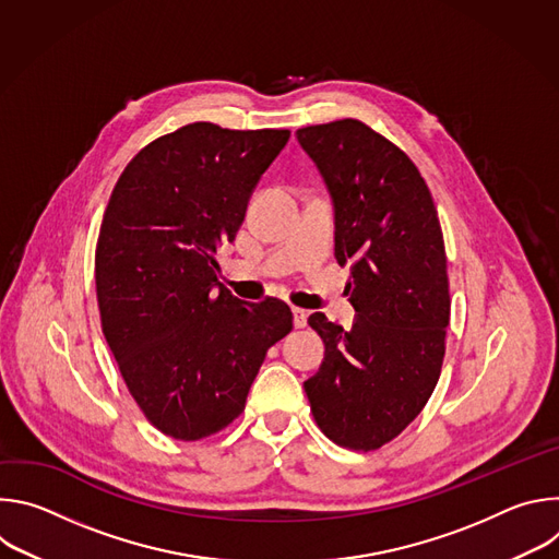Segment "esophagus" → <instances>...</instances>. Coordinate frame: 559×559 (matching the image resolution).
Masks as SVG:
<instances>
[{"label": "esophagus", "instance_id": "esophagus-1", "mask_svg": "<svg viewBox=\"0 0 559 559\" xmlns=\"http://www.w3.org/2000/svg\"><path fill=\"white\" fill-rule=\"evenodd\" d=\"M292 313H294V328L300 330L307 325V311L300 309V307H292Z\"/></svg>", "mask_w": 559, "mask_h": 559}]
</instances>
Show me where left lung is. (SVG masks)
I'll return each mask as SVG.
<instances>
[{
    "label": "left lung",
    "mask_w": 559,
    "mask_h": 559,
    "mask_svg": "<svg viewBox=\"0 0 559 559\" xmlns=\"http://www.w3.org/2000/svg\"><path fill=\"white\" fill-rule=\"evenodd\" d=\"M334 203L336 261L352 263V330L307 318L325 360L305 393L336 444L373 451L401 436L431 397L451 313L444 238L412 158L358 119L296 130Z\"/></svg>",
    "instance_id": "8db88e82"
}]
</instances>
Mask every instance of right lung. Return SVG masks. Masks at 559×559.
Returning <instances> with one entry per match:
<instances>
[{"instance_id": "right-lung-1", "label": "right lung", "mask_w": 559, "mask_h": 559, "mask_svg": "<svg viewBox=\"0 0 559 559\" xmlns=\"http://www.w3.org/2000/svg\"><path fill=\"white\" fill-rule=\"evenodd\" d=\"M287 139L188 123L147 143L110 194L95 254L102 330L134 403L175 440L241 416L267 349L294 328L287 302L231 296L214 259Z\"/></svg>"}]
</instances>
